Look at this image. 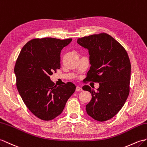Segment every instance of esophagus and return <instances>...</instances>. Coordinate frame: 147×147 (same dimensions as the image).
<instances>
[{"mask_svg":"<svg viewBox=\"0 0 147 147\" xmlns=\"http://www.w3.org/2000/svg\"><path fill=\"white\" fill-rule=\"evenodd\" d=\"M76 91H82V88L80 86H76Z\"/></svg>","mask_w":147,"mask_h":147,"instance_id":"esophagus-1","label":"esophagus"}]
</instances>
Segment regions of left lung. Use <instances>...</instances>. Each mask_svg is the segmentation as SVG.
<instances>
[{"label":"left lung","instance_id":"left-lung-1","mask_svg":"<svg viewBox=\"0 0 147 147\" xmlns=\"http://www.w3.org/2000/svg\"><path fill=\"white\" fill-rule=\"evenodd\" d=\"M77 43L88 50L91 67L86 80L99 83L96 91L85 85L91 100L86 106L88 115L105 121L123 107L129 92L131 64L127 51L113 37L106 33L83 37Z\"/></svg>","mask_w":147,"mask_h":147}]
</instances>
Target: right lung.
Masks as SVG:
<instances>
[{
	"label": "right lung",
	"instance_id": "add662e5",
	"mask_svg": "<svg viewBox=\"0 0 147 147\" xmlns=\"http://www.w3.org/2000/svg\"><path fill=\"white\" fill-rule=\"evenodd\" d=\"M72 39H34L20 51L14 67L16 85L27 108L36 117L49 121L63 112L76 86L68 82L54 86L49 76L60 69L61 51Z\"/></svg>",
	"mask_w": 147,
	"mask_h": 147
}]
</instances>
